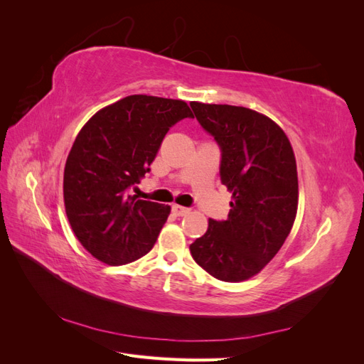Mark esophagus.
Here are the masks:
<instances>
[{
  "instance_id": "esophagus-1",
  "label": "esophagus",
  "mask_w": 364,
  "mask_h": 364,
  "mask_svg": "<svg viewBox=\"0 0 364 364\" xmlns=\"http://www.w3.org/2000/svg\"><path fill=\"white\" fill-rule=\"evenodd\" d=\"M171 211L174 213V215H178V217H182V215H186L190 213V209L188 208H185V206H181V205H173L171 206Z\"/></svg>"
}]
</instances>
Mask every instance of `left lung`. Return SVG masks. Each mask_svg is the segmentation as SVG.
<instances>
[{
    "label": "left lung",
    "instance_id": "1",
    "mask_svg": "<svg viewBox=\"0 0 364 364\" xmlns=\"http://www.w3.org/2000/svg\"><path fill=\"white\" fill-rule=\"evenodd\" d=\"M191 107L222 149L220 179L232 193L228 220L209 218L205 235L190 246L191 255L220 281H246L273 259L294 223V151L285 132L252 109L199 102Z\"/></svg>",
    "mask_w": 364,
    "mask_h": 364
}]
</instances>
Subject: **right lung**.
I'll return each mask as SVG.
<instances>
[{"instance_id":"obj_1","label":"right lung","mask_w":364,"mask_h":364,"mask_svg":"<svg viewBox=\"0 0 364 364\" xmlns=\"http://www.w3.org/2000/svg\"><path fill=\"white\" fill-rule=\"evenodd\" d=\"M182 100L129 95L95 112L75 136L63 171V203L80 245L109 266H123L151 250L171 208L136 200L139 183L165 134L193 118Z\"/></svg>"}]
</instances>
